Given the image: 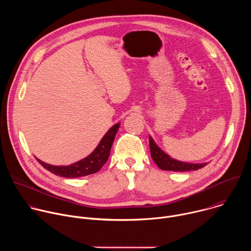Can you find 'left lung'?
<instances>
[{
    "instance_id": "8db88e82",
    "label": "left lung",
    "mask_w": 251,
    "mask_h": 251,
    "mask_svg": "<svg viewBox=\"0 0 251 251\" xmlns=\"http://www.w3.org/2000/svg\"><path fill=\"white\" fill-rule=\"evenodd\" d=\"M149 144H150V151L151 157L157 166L164 170V171H174V172H187V171H197L205 165L206 163L201 164H192V163H185L180 162L177 160L172 159L169 155L163 152L155 143V141L149 137Z\"/></svg>"
}]
</instances>
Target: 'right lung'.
Returning a JSON list of instances; mask_svg holds the SVG:
<instances>
[{
    "label": "right lung",
    "mask_w": 251,
    "mask_h": 251,
    "mask_svg": "<svg viewBox=\"0 0 251 251\" xmlns=\"http://www.w3.org/2000/svg\"><path fill=\"white\" fill-rule=\"evenodd\" d=\"M120 127V123L112 126L101 139L95 150L86 158L69 166H52L39 159L38 162L50 173L64 177L84 176L98 172L107 162L110 155V150L113 144L115 135Z\"/></svg>",
    "instance_id": "add662e5"
}]
</instances>
